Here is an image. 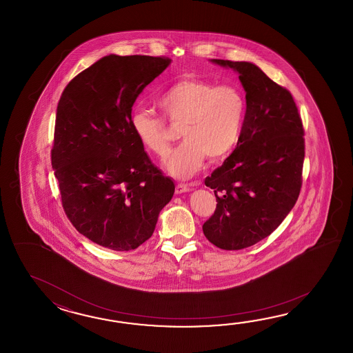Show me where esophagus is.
Instances as JSON below:
<instances>
[{
  "mask_svg": "<svg viewBox=\"0 0 353 353\" xmlns=\"http://www.w3.org/2000/svg\"><path fill=\"white\" fill-rule=\"evenodd\" d=\"M189 190H190V189H189L187 184H181V183H179V184H176V187H175V193H176V194L187 193Z\"/></svg>",
  "mask_w": 353,
  "mask_h": 353,
  "instance_id": "esophagus-1",
  "label": "esophagus"
}]
</instances>
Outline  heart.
<instances>
[{"instance_id":"heart-1","label":"heart","mask_w":353,"mask_h":353,"mask_svg":"<svg viewBox=\"0 0 353 353\" xmlns=\"http://www.w3.org/2000/svg\"><path fill=\"white\" fill-rule=\"evenodd\" d=\"M160 111L174 126H181L184 141L166 161L169 173L179 179L193 176L205 158L219 161L240 141L246 120L248 102L236 84H216L199 78H181L158 98ZM130 126L143 149L164 159L173 135L165 121L136 108Z\"/></svg>"}]
</instances>
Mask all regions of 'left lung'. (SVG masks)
Listing matches in <instances>:
<instances>
[{
  "label": "left lung",
  "instance_id": "1",
  "mask_svg": "<svg viewBox=\"0 0 353 353\" xmlns=\"http://www.w3.org/2000/svg\"><path fill=\"white\" fill-rule=\"evenodd\" d=\"M239 73L246 90L240 141L204 183L217 207L204 222L207 240L222 250H242L278 228L298 201L305 155L304 128L289 90L248 61L212 59Z\"/></svg>",
  "mask_w": 353,
  "mask_h": 353
}]
</instances>
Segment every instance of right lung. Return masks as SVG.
<instances>
[{"mask_svg":"<svg viewBox=\"0 0 353 353\" xmlns=\"http://www.w3.org/2000/svg\"><path fill=\"white\" fill-rule=\"evenodd\" d=\"M166 57L107 55L75 75L57 108L52 166L68 219L99 246L131 251L149 240L174 194L137 141L130 116Z\"/></svg>","mask_w":353,"mask_h":353,"instance_id":"obj_1","label":"right lung"}]
</instances>
